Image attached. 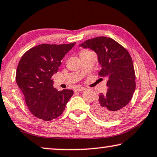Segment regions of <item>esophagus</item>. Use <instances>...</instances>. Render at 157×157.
<instances>
[{
  "label": "esophagus",
  "mask_w": 157,
  "mask_h": 157,
  "mask_svg": "<svg viewBox=\"0 0 157 157\" xmlns=\"http://www.w3.org/2000/svg\"><path fill=\"white\" fill-rule=\"evenodd\" d=\"M86 88L85 87H79L76 89V91L78 92H82V91H84V90H85Z\"/></svg>",
  "instance_id": "34e87169"
}]
</instances>
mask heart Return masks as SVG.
<instances>
[{
  "label": "heart",
  "mask_w": 157,
  "mask_h": 157,
  "mask_svg": "<svg viewBox=\"0 0 157 157\" xmlns=\"http://www.w3.org/2000/svg\"><path fill=\"white\" fill-rule=\"evenodd\" d=\"M92 53H93V52L90 51V50H82V51L80 52V57L87 56V55H90V54H92Z\"/></svg>",
  "instance_id": "b5f03b06"
}]
</instances>
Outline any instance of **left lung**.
Here are the masks:
<instances>
[{
	"mask_svg": "<svg viewBox=\"0 0 157 157\" xmlns=\"http://www.w3.org/2000/svg\"><path fill=\"white\" fill-rule=\"evenodd\" d=\"M79 46L96 52L101 67L99 75L108 78L107 92L99 95V100L92 105V112L102 120H116L125 112L135 90L132 57L126 48L110 37H94Z\"/></svg>",
	"mask_w": 157,
	"mask_h": 157,
	"instance_id": "obj_1",
	"label": "left lung"
}]
</instances>
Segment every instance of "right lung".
<instances>
[{"mask_svg": "<svg viewBox=\"0 0 157 157\" xmlns=\"http://www.w3.org/2000/svg\"><path fill=\"white\" fill-rule=\"evenodd\" d=\"M75 43L41 44L30 48L20 59L15 79L30 112L36 117L50 121L63 114L73 95L72 90L57 91L51 79L61 60Z\"/></svg>", "mask_w": 157, "mask_h": 157, "instance_id": "1", "label": "right lung"}]
</instances>
